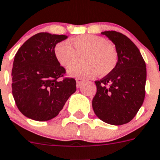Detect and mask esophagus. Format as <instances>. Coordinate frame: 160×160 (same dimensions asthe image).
I'll return each instance as SVG.
<instances>
[{"instance_id": "esophagus-1", "label": "esophagus", "mask_w": 160, "mask_h": 160, "mask_svg": "<svg viewBox=\"0 0 160 160\" xmlns=\"http://www.w3.org/2000/svg\"><path fill=\"white\" fill-rule=\"evenodd\" d=\"M76 84H77V86L79 87L80 86V84L84 82V79H82V78H76Z\"/></svg>"}]
</instances>
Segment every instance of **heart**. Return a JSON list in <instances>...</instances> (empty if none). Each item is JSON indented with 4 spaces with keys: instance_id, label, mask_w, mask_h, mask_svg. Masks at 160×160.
Masks as SVG:
<instances>
[{
    "instance_id": "1",
    "label": "heart",
    "mask_w": 160,
    "mask_h": 160,
    "mask_svg": "<svg viewBox=\"0 0 160 160\" xmlns=\"http://www.w3.org/2000/svg\"><path fill=\"white\" fill-rule=\"evenodd\" d=\"M69 41H64L56 45L54 55L59 64L68 68L77 59L78 54L84 53V64H73L69 68L70 76L89 78L97 73L105 76L113 72L118 62L116 48L105 38L91 34L80 35Z\"/></svg>"
}]
</instances>
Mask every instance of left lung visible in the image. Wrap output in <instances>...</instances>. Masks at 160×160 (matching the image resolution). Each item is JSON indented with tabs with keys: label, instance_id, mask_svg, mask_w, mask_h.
<instances>
[{
	"label": "left lung",
	"instance_id": "8db88e82",
	"mask_svg": "<svg viewBox=\"0 0 160 160\" xmlns=\"http://www.w3.org/2000/svg\"><path fill=\"white\" fill-rule=\"evenodd\" d=\"M115 44L118 62L113 72L95 81L92 109L105 123L122 125L134 118L144 102L146 68L140 51L128 37L115 31L102 32Z\"/></svg>",
	"mask_w": 160,
	"mask_h": 160
}]
</instances>
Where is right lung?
Instances as JSON below:
<instances>
[{"mask_svg": "<svg viewBox=\"0 0 160 160\" xmlns=\"http://www.w3.org/2000/svg\"><path fill=\"white\" fill-rule=\"evenodd\" d=\"M68 38L64 35L40 32L20 47L12 68V93L26 117L47 121L56 117L76 92L74 78H61L66 70L56 59L54 48Z\"/></svg>", "mask_w": 160, "mask_h": 160, "instance_id": "add662e5", "label": "right lung"}]
</instances>
